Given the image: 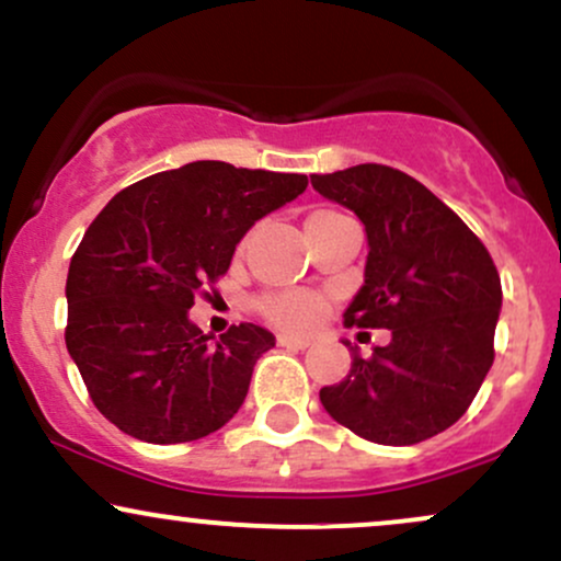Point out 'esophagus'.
Segmentation results:
<instances>
[{"label": "esophagus", "instance_id": "obj_1", "mask_svg": "<svg viewBox=\"0 0 561 561\" xmlns=\"http://www.w3.org/2000/svg\"><path fill=\"white\" fill-rule=\"evenodd\" d=\"M276 343H279L282 347H295V351H302V347L311 345V340L295 337V334H279V337H276Z\"/></svg>", "mask_w": 561, "mask_h": 561}]
</instances>
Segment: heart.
Wrapping results in <instances>:
<instances>
[{
	"label": "heart",
	"mask_w": 561,
	"mask_h": 561,
	"mask_svg": "<svg viewBox=\"0 0 561 561\" xmlns=\"http://www.w3.org/2000/svg\"><path fill=\"white\" fill-rule=\"evenodd\" d=\"M321 216H330V214H313L308 216V221ZM261 313L279 327H308L311 321H317V317L321 313V300L317 295H308V293L268 295V298L261 300Z\"/></svg>",
	"instance_id": "1"
}]
</instances>
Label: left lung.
I'll list each match as a JSON object with an SVG mask.
<instances>
[{"instance_id":"8db88e82","label":"left lung","mask_w":561,"mask_h":561,"mask_svg":"<svg viewBox=\"0 0 561 561\" xmlns=\"http://www.w3.org/2000/svg\"><path fill=\"white\" fill-rule=\"evenodd\" d=\"M321 197L364 224L369 255L345 324L390 330L371 358L351 347L327 414L382 446H414L459 420L493 364L501 279L472 229L409 173L362 163L313 173Z\"/></svg>"}]
</instances>
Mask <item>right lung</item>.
Segmentation results:
<instances>
[{
    "instance_id": "obj_1",
    "label": "right lung",
    "mask_w": 561,
    "mask_h": 561,
    "mask_svg": "<svg viewBox=\"0 0 561 561\" xmlns=\"http://www.w3.org/2000/svg\"><path fill=\"white\" fill-rule=\"evenodd\" d=\"M302 173L195 160L126 186L70 259L66 345L96 409L145 443H190L224 427L274 347L259 324L203 334L195 293L227 274L248 229L293 203Z\"/></svg>"
}]
</instances>
